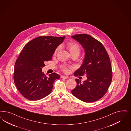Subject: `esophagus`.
<instances>
[{
    "label": "esophagus",
    "mask_w": 131,
    "mask_h": 131,
    "mask_svg": "<svg viewBox=\"0 0 131 131\" xmlns=\"http://www.w3.org/2000/svg\"><path fill=\"white\" fill-rule=\"evenodd\" d=\"M61 78H63V79H67L69 78V77L68 76H65V75H62V76H61Z\"/></svg>",
    "instance_id": "obj_1"
}]
</instances>
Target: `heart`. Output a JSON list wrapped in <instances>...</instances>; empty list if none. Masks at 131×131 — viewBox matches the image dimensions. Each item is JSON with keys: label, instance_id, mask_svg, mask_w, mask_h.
Instances as JSON below:
<instances>
[{"label": "heart", "instance_id": "obj_1", "mask_svg": "<svg viewBox=\"0 0 131 131\" xmlns=\"http://www.w3.org/2000/svg\"><path fill=\"white\" fill-rule=\"evenodd\" d=\"M67 48H68L69 51H70L71 55H77V57L79 54L81 50V48L80 45H79L77 43L73 41H70L67 43L66 45ZM60 48V46H58L55 50H54V54L56 55L58 52L59 51ZM72 67H69L67 65H62L61 66V69L64 72H69V68H71Z\"/></svg>", "mask_w": 131, "mask_h": 131}]
</instances>
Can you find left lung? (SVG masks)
I'll return each mask as SVG.
<instances>
[{
  "label": "left lung",
  "mask_w": 131,
  "mask_h": 131,
  "mask_svg": "<svg viewBox=\"0 0 131 131\" xmlns=\"http://www.w3.org/2000/svg\"><path fill=\"white\" fill-rule=\"evenodd\" d=\"M71 37L81 45L85 52L83 63L74 75L78 77L86 74L87 77L83 83L75 79L77 86L72 93L82 101L95 102L105 95L112 81L109 57L103 44L91 36L80 34Z\"/></svg>",
  "instance_id": "obj_1"
}]
</instances>
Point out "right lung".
Segmentation results:
<instances>
[{
	"mask_svg": "<svg viewBox=\"0 0 131 131\" xmlns=\"http://www.w3.org/2000/svg\"><path fill=\"white\" fill-rule=\"evenodd\" d=\"M65 37L40 36L24 47L15 63L14 78L16 88L25 98L39 100L51 92L54 80L60 76L54 72L47 77L41 69L45 62L52 60L54 50Z\"/></svg>",
	"mask_w": 131,
	"mask_h": 131,
	"instance_id": "add662e5",
	"label": "right lung"
}]
</instances>
